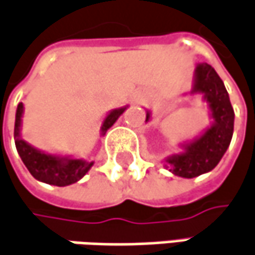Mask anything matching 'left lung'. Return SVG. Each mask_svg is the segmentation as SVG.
Instances as JSON below:
<instances>
[{
  "instance_id": "8db88e82",
  "label": "left lung",
  "mask_w": 255,
  "mask_h": 255,
  "mask_svg": "<svg viewBox=\"0 0 255 255\" xmlns=\"http://www.w3.org/2000/svg\"><path fill=\"white\" fill-rule=\"evenodd\" d=\"M187 94L203 97L211 124L193 139L180 142V151L167 157L164 167L177 177L194 178L216 168L226 154L234 131V110L223 80L207 62L195 65L193 88L184 95ZM149 120L151 111L147 110L145 123Z\"/></svg>"
}]
</instances>
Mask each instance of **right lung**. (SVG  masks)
Instances as JSON below:
<instances>
[{"mask_svg":"<svg viewBox=\"0 0 255 255\" xmlns=\"http://www.w3.org/2000/svg\"><path fill=\"white\" fill-rule=\"evenodd\" d=\"M128 106L120 107L111 110L101 124V137L114 126L120 116L126 111ZM22 116H24V104L19 103L15 113V127H14V139L18 154L24 165L31 172V175L41 183L65 187L77 183L83 178L87 172L94 165V161H87L83 158H75L72 155H61V154H50L42 149L35 148L34 145L28 144L21 137L22 127Z\"/></svg>","mask_w":255,"mask_h":255,"instance_id":"add662e5","label":"right lung"}]
</instances>
